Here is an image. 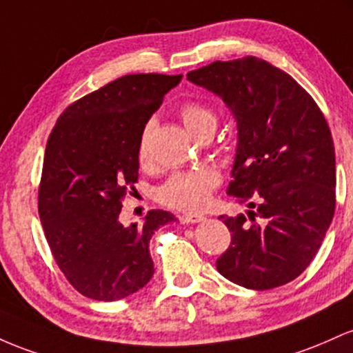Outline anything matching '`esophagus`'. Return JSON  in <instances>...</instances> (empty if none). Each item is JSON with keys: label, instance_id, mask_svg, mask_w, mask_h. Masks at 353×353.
<instances>
[{"label": "esophagus", "instance_id": "obj_1", "mask_svg": "<svg viewBox=\"0 0 353 353\" xmlns=\"http://www.w3.org/2000/svg\"><path fill=\"white\" fill-rule=\"evenodd\" d=\"M203 215H198V213H190V215H181L180 221L181 223H198V221L203 220Z\"/></svg>", "mask_w": 353, "mask_h": 353}]
</instances>
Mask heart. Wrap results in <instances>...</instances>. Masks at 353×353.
I'll return each instance as SVG.
<instances>
[{
  "mask_svg": "<svg viewBox=\"0 0 353 353\" xmlns=\"http://www.w3.org/2000/svg\"><path fill=\"white\" fill-rule=\"evenodd\" d=\"M181 121L187 130L196 138L207 132H215L219 118L210 106L201 101H187L180 106ZM155 121H146L138 138L137 157L141 165L148 163L152 157V134ZM220 173L212 166H201L195 170L175 172L165 180L157 190L160 203L181 212H195L208 203L212 192L220 185Z\"/></svg>",
  "mask_w": 353,
  "mask_h": 353,
  "instance_id": "heart-1",
  "label": "heart"
}]
</instances>
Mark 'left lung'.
I'll use <instances>...</instances> for the list:
<instances>
[{"instance_id": "8db88e82", "label": "left lung", "mask_w": 353, "mask_h": 353, "mask_svg": "<svg viewBox=\"0 0 353 353\" xmlns=\"http://www.w3.org/2000/svg\"><path fill=\"white\" fill-rule=\"evenodd\" d=\"M187 78L219 94L235 117L239 146L227 193L252 208L248 219L219 216L232 241L216 270L252 290L292 282L314 260L335 213L325 117L290 74L255 57L213 61Z\"/></svg>"}]
</instances>
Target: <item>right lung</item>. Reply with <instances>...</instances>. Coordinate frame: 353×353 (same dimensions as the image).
<instances>
[{"label": "right lung", "mask_w": 353, "mask_h": 353, "mask_svg": "<svg viewBox=\"0 0 353 353\" xmlns=\"http://www.w3.org/2000/svg\"><path fill=\"white\" fill-rule=\"evenodd\" d=\"M181 74H126L71 103L46 143L38 212L53 259L74 290L113 302L153 276L150 239L175 216L150 210L141 225L120 223L138 181L141 130Z\"/></svg>", "instance_id": "add662e5"}]
</instances>
